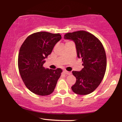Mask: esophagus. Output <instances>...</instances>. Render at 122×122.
<instances>
[{"label":"esophagus","mask_w":122,"mask_h":122,"mask_svg":"<svg viewBox=\"0 0 122 122\" xmlns=\"http://www.w3.org/2000/svg\"><path fill=\"white\" fill-rule=\"evenodd\" d=\"M64 73H65V74H66V75H71V72H68V71H66V70H65V71H64Z\"/></svg>","instance_id":"esophagus-1"}]
</instances>
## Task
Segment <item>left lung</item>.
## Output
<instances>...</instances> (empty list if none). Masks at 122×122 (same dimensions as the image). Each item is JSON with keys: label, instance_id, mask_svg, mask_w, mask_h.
Wrapping results in <instances>:
<instances>
[{"label": "left lung", "instance_id": "left-lung-1", "mask_svg": "<svg viewBox=\"0 0 122 122\" xmlns=\"http://www.w3.org/2000/svg\"><path fill=\"white\" fill-rule=\"evenodd\" d=\"M64 37L75 42L77 57L82 58L84 66L80 72H72L76 78L72 91L78 95L89 94L100 85L106 73L107 58L104 47L97 38L86 31L66 33Z\"/></svg>", "mask_w": 122, "mask_h": 122}]
</instances>
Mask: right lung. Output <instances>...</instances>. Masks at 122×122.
Instances as JSON below:
<instances>
[{
	"label": "right lung",
	"mask_w": 122,
	"mask_h": 122,
	"mask_svg": "<svg viewBox=\"0 0 122 122\" xmlns=\"http://www.w3.org/2000/svg\"><path fill=\"white\" fill-rule=\"evenodd\" d=\"M61 39L60 33L37 32L28 36L21 45L18 54L19 71L25 85L35 94L46 96L54 91L62 70L45 69L43 65Z\"/></svg>",
	"instance_id": "1"
}]
</instances>
